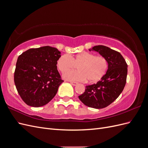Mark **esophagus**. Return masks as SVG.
I'll return each instance as SVG.
<instances>
[{
	"label": "esophagus",
	"instance_id": "1",
	"mask_svg": "<svg viewBox=\"0 0 148 148\" xmlns=\"http://www.w3.org/2000/svg\"><path fill=\"white\" fill-rule=\"evenodd\" d=\"M70 82L71 84L73 85V86H76V85L78 84V83H77V82Z\"/></svg>",
	"mask_w": 148,
	"mask_h": 148
}]
</instances>
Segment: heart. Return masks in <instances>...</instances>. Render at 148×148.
Returning <instances> with one entry per match:
<instances>
[{
    "label": "heart",
    "mask_w": 148,
    "mask_h": 148,
    "mask_svg": "<svg viewBox=\"0 0 148 148\" xmlns=\"http://www.w3.org/2000/svg\"><path fill=\"white\" fill-rule=\"evenodd\" d=\"M78 66L77 71H67L63 75L65 79L89 82L99 81L105 75L108 69V62L105 57L96 56L91 52H83L75 56H62L57 62L58 69L64 73Z\"/></svg>",
    "instance_id": "b5f03b06"
}]
</instances>
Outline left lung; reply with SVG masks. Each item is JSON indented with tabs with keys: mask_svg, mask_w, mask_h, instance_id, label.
I'll use <instances>...</instances> for the list:
<instances>
[{
	"mask_svg": "<svg viewBox=\"0 0 148 148\" xmlns=\"http://www.w3.org/2000/svg\"><path fill=\"white\" fill-rule=\"evenodd\" d=\"M99 53L108 62L105 75L96 84L86 86L78 96L83 104L95 109H102L120 96L126 84L128 65L121 53L104 46H95L89 49Z\"/></svg>",
	"mask_w": 148,
	"mask_h": 148,
	"instance_id": "obj_1",
	"label": "left lung"
}]
</instances>
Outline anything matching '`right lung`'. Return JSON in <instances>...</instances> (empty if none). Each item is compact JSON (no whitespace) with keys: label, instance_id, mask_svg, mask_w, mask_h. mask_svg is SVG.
I'll use <instances>...</instances> for the list:
<instances>
[{"label":"right lung","instance_id":"add662e5","mask_svg":"<svg viewBox=\"0 0 148 148\" xmlns=\"http://www.w3.org/2000/svg\"><path fill=\"white\" fill-rule=\"evenodd\" d=\"M60 54L57 48L47 46L29 49L18 58L14 82L26 104L41 107L54 97L64 82L57 67Z\"/></svg>","mask_w":148,"mask_h":148}]
</instances>
